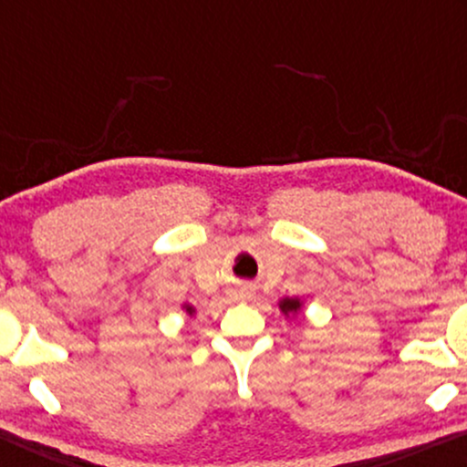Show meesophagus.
Masks as SVG:
<instances>
[{
    "instance_id": "1",
    "label": "esophagus",
    "mask_w": 467,
    "mask_h": 467,
    "mask_svg": "<svg viewBox=\"0 0 467 467\" xmlns=\"http://www.w3.org/2000/svg\"><path fill=\"white\" fill-rule=\"evenodd\" d=\"M252 285H248V283H239L237 287H234V298H239V301H245V298L252 296Z\"/></svg>"
}]
</instances>
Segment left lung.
I'll use <instances>...</instances> for the list:
<instances>
[{
    "label": "left lung",
    "mask_w": 467,
    "mask_h": 467,
    "mask_svg": "<svg viewBox=\"0 0 467 467\" xmlns=\"http://www.w3.org/2000/svg\"><path fill=\"white\" fill-rule=\"evenodd\" d=\"M278 307H281L283 314H296L298 309H301V301L298 298H283L281 303H278Z\"/></svg>",
    "instance_id": "left-lung-1"
}]
</instances>
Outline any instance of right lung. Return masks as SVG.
<instances>
[{"label":"right lung","mask_w":467,"mask_h":467,"mask_svg":"<svg viewBox=\"0 0 467 467\" xmlns=\"http://www.w3.org/2000/svg\"><path fill=\"white\" fill-rule=\"evenodd\" d=\"M186 314H191V316H192V314H195V309H192L191 305H186Z\"/></svg>","instance_id":"obj_1"}]
</instances>
